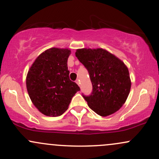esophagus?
<instances>
[{"mask_svg": "<svg viewBox=\"0 0 159 159\" xmlns=\"http://www.w3.org/2000/svg\"><path fill=\"white\" fill-rule=\"evenodd\" d=\"M75 83H76V84L79 85V86H80V80H79V79H77L76 80H75Z\"/></svg>", "mask_w": 159, "mask_h": 159, "instance_id": "obj_1", "label": "esophagus"}]
</instances>
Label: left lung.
<instances>
[{
  "mask_svg": "<svg viewBox=\"0 0 159 159\" xmlns=\"http://www.w3.org/2000/svg\"><path fill=\"white\" fill-rule=\"evenodd\" d=\"M75 56L89 71L93 91L83 95L89 107L102 117L114 114L126 102L131 88L127 67L102 48L78 49Z\"/></svg>",
  "mask_w": 159,
  "mask_h": 159,
  "instance_id": "left-lung-1",
  "label": "left lung"
}]
</instances>
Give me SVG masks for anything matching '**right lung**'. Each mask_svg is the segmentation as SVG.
Segmentation results:
<instances>
[{"instance_id": "add662e5", "label": "right lung", "mask_w": 159, "mask_h": 159, "mask_svg": "<svg viewBox=\"0 0 159 159\" xmlns=\"http://www.w3.org/2000/svg\"><path fill=\"white\" fill-rule=\"evenodd\" d=\"M70 50L52 48L34 60L26 75V89L33 104L40 112L57 117L68 108L80 88L69 78L68 58Z\"/></svg>"}]
</instances>
